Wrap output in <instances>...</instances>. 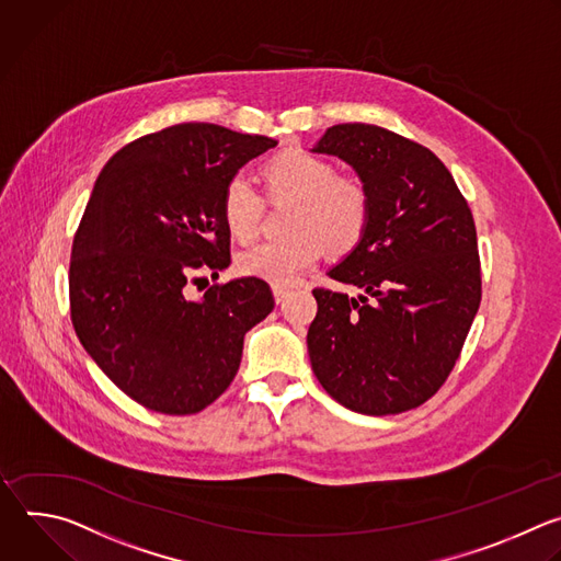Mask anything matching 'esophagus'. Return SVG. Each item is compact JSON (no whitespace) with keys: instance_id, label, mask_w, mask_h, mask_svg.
<instances>
[{"instance_id":"1","label":"esophagus","mask_w":561,"mask_h":561,"mask_svg":"<svg viewBox=\"0 0 561 561\" xmlns=\"http://www.w3.org/2000/svg\"><path fill=\"white\" fill-rule=\"evenodd\" d=\"M272 291H274L276 302H283V300L289 296V287H283V285H274V287H272Z\"/></svg>"}]
</instances>
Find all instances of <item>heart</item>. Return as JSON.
I'll list each match as a JSON object with an SVG mask.
<instances>
[{"label": "heart", "instance_id": "obj_1", "mask_svg": "<svg viewBox=\"0 0 561 561\" xmlns=\"http://www.w3.org/2000/svg\"><path fill=\"white\" fill-rule=\"evenodd\" d=\"M263 174L272 198L294 201L287 222L291 237L243 250L234 263L241 276L289 285L320 259L322 243L331 252H350L363 241L371 198L360 181L335 176L331 161L305 150L274 157ZM261 214L263 196L245 174H234L220 196V216L230 237L239 243L252 241Z\"/></svg>", "mask_w": 561, "mask_h": 561}]
</instances>
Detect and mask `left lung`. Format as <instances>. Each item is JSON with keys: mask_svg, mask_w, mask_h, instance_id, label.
Returning <instances> with one entry per match:
<instances>
[{"mask_svg": "<svg viewBox=\"0 0 561 561\" xmlns=\"http://www.w3.org/2000/svg\"><path fill=\"white\" fill-rule=\"evenodd\" d=\"M313 152L356 170L371 220L354 252L329 272L363 294L313 289L311 369L352 411L415 409L454 371L482 300L471 207L428 148L380 126H331Z\"/></svg>", "mask_w": 561, "mask_h": 561, "instance_id": "8db88e82", "label": "left lung"}]
</instances>
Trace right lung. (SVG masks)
I'll use <instances>...</instances> for the list:
<instances>
[{
	"label": "right lung",
	"instance_id": "1",
	"mask_svg": "<svg viewBox=\"0 0 561 561\" xmlns=\"http://www.w3.org/2000/svg\"><path fill=\"white\" fill-rule=\"evenodd\" d=\"M261 135L179 124L103 165L70 254V318L99 369L141 407L190 415L234 380L245 333L274 309L261 278L185 294L196 272L230 265L226 183L274 148Z\"/></svg>",
	"mask_w": 561,
	"mask_h": 561
}]
</instances>
